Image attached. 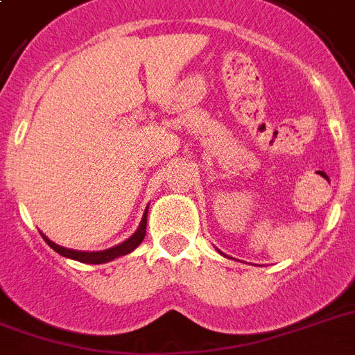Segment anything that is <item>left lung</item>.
<instances>
[{
	"label": "left lung",
	"mask_w": 355,
	"mask_h": 355,
	"mask_svg": "<svg viewBox=\"0 0 355 355\" xmlns=\"http://www.w3.org/2000/svg\"><path fill=\"white\" fill-rule=\"evenodd\" d=\"M217 252H219V254H223L221 250H217ZM223 256H225V258H230V256H227V254H223ZM232 259H234V258H232Z\"/></svg>",
	"instance_id": "obj_1"
}]
</instances>
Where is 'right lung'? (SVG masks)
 Listing matches in <instances>:
<instances>
[{
	"mask_svg": "<svg viewBox=\"0 0 355 355\" xmlns=\"http://www.w3.org/2000/svg\"><path fill=\"white\" fill-rule=\"evenodd\" d=\"M147 211H149V206L145 208L144 217H141V221H139V227L136 228V232H134L132 236L128 237V239H125V241L119 243V245H116V247L107 248V250H94V252H88V250H75V248H66V247H60V245H57L55 241H51L49 237L44 236L42 232L40 234H42V237H44V241H46L47 245H49V247L55 250V252H58L60 256H64V258L75 259V261H80V263H94V265L107 263V261H112V259L119 258V256L130 254L134 248L138 247L139 243L144 241L145 228H147Z\"/></svg>",
	"mask_w": 355,
	"mask_h": 355,
	"instance_id": "1",
	"label": "right lung"
}]
</instances>
